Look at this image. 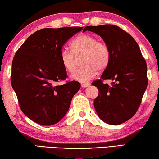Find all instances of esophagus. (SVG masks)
<instances>
[{"mask_svg":"<svg viewBox=\"0 0 159 159\" xmlns=\"http://www.w3.org/2000/svg\"><path fill=\"white\" fill-rule=\"evenodd\" d=\"M81 86L82 87V88H88V86H90V84H89V83H82L81 84Z\"/></svg>","mask_w":159,"mask_h":159,"instance_id":"34e87169","label":"esophagus"}]
</instances>
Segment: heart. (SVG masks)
<instances>
[{"instance_id":"heart-1","label":"heart","mask_w":159,"mask_h":159,"mask_svg":"<svg viewBox=\"0 0 159 159\" xmlns=\"http://www.w3.org/2000/svg\"><path fill=\"white\" fill-rule=\"evenodd\" d=\"M71 51L62 50L60 61L69 72L75 70L77 58L83 56L81 68L76 70L71 78L80 82H88L97 74L98 70H106L111 59V51L107 43L98 40L97 37L90 34H82L70 43Z\"/></svg>"}]
</instances>
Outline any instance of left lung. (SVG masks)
Wrapping results in <instances>:
<instances>
[{
    "label": "left lung",
    "mask_w": 159,
    "mask_h": 159,
    "mask_svg": "<svg viewBox=\"0 0 159 159\" xmlns=\"http://www.w3.org/2000/svg\"><path fill=\"white\" fill-rule=\"evenodd\" d=\"M98 34L111 51L109 64L101 79L92 84L98 89L94 107L100 119L118 125L136 114L148 85L147 64L134 39L129 33L113 25L87 26L83 32ZM114 80L111 86L103 79Z\"/></svg>",
    "instance_id": "1"
}]
</instances>
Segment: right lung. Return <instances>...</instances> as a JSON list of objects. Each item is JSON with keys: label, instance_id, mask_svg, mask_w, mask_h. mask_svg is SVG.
<instances>
[{"label": "right lung", "instance_id": "add662e5", "mask_svg": "<svg viewBox=\"0 0 159 159\" xmlns=\"http://www.w3.org/2000/svg\"><path fill=\"white\" fill-rule=\"evenodd\" d=\"M81 27L44 28L31 34L13 58L11 83L24 114L34 122L49 126L58 123L68 111L71 99L80 88L67 78L60 61L65 43Z\"/></svg>", "mask_w": 159, "mask_h": 159}]
</instances>
